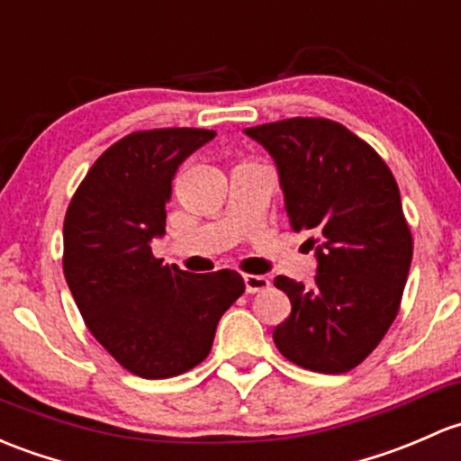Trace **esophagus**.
I'll use <instances>...</instances> for the list:
<instances>
[{
    "instance_id": "34e87169",
    "label": "esophagus",
    "mask_w": 461,
    "mask_h": 461,
    "mask_svg": "<svg viewBox=\"0 0 461 461\" xmlns=\"http://www.w3.org/2000/svg\"><path fill=\"white\" fill-rule=\"evenodd\" d=\"M243 280H245L247 294L265 292V289H269V285H271L267 276H258V274H245Z\"/></svg>"
}]
</instances>
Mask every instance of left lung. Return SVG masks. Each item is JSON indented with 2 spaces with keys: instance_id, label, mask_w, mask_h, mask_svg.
Segmentation results:
<instances>
[{
  "instance_id": "obj_1",
  "label": "left lung",
  "mask_w": 461,
  "mask_h": 461,
  "mask_svg": "<svg viewBox=\"0 0 461 461\" xmlns=\"http://www.w3.org/2000/svg\"><path fill=\"white\" fill-rule=\"evenodd\" d=\"M276 161L294 231H312L316 285L278 276L292 313L274 329L278 351L318 373H347L380 345L400 309L413 239L397 183L369 143L329 119L245 130Z\"/></svg>"
}]
</instances>
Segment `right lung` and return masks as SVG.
<instances>
[{
	"mask_svg": "<svg viewBox=\"0 0 461 461\" xmlns=\"http://www.w3.org/2000/svg\"><path fill=\"white\" fill-rule=\"evenodd\" d=\"M214 130L161 128L110 145L77 187L64 221V274L99 345L148 380L210 356L216 324L245 292L239 271L194 276L154 258L178 166Z\"/></svg>",
	"mask_w": 461,
	"mask_h": 461,
	"instance_id": "add662e5",
	"label": "right lung"
}]
</instances>
